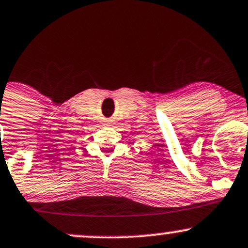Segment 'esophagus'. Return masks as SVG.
I'll return each mask as SVG.
<instances>
[{
  "label": "esophagus",
  "instance_id": "obj_1",
  "mask_svg": "<svg viewBox=\"0 0 248 248\" xmlns=\"http://www.w3.org/2000/svg\"><path fill=\"white\" fill-rule=\"evenodd\" d=\"M103 122H105V126H111V124H113V121L110 119H106Z\"/></svg>",
  "mask_w": 248,
  "mask_h": 248
}]
</instances>
